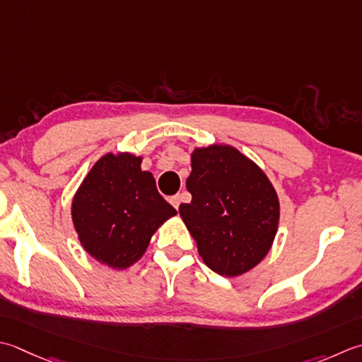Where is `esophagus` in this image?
Returning a JSON list of instances; mask_svg holds the SVG:
<instances>
[{
    "instance_id": "34e87169",
    "label": "esophagus",
    "mask_w": 362,
    "mask_h": 362,
    "mask_svg": "<svg viewBox=\"0 0 362 362\" xmlns=\"http://www.w3.org/2000/svg\"><path fill=\"white\" fill-rule=\"evenodd\" d=\"M169 202L173 204V207H174L175 210H179V205H180V202H182V196H180V194H175V196L171 197V199H169Z\"/></svg>"
}]
</instances>
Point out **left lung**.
Returning a JSON list of instances; mask_svg holds the SVG:
<instances>
[{
  "mask_svg": "<svg viewBox=\"0 0 362 362\" xmlns=\"http://www.w3.org/2000/svg\"><path fill=\"white\" fill-rule=\"evenodd\" d=\"M179 214L204 264L238 276L270 251L279 221L278 194L262 169L230 146L196 148Z\"/></svg>",
  "mask_w": 362,
  "mask_h": 362,
  "instance_id": "8db88e82",
  "label": "left lung"
}]
</instances>
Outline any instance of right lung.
Wrapping results in <instances>:
<instances>
[{"label": "right lung", "mask_w": 362, "mask_h": 362, "mask_svg": "<svg viewBox=\"0 0 362 362\" xmlns=\"http://www.w3.org/2000/svg\"><path fill=\"white\" fill-rule=\"evenodd\" d=\"M177 210L158 193L141 157L106 153L90 169L72 204L80 242L92 257L127 268L143 256L153 232Z\"/></svg>", "instance_id": "add662e5"}]
</instances>
